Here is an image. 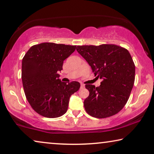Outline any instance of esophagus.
<instances>
[{
    "mask_svg": "<svg viewBox=\"0 0 154 154\" xmlns=\"http://www.w3.org/2000/svg\"><path fill=\"white\" fill-rule=\"evenodd\" d=\"M81 88L82 89V88H84V87H85V85L84 84H81Z\"/></svg>",
    "mask_w": 154,
    "mask_h": 154,
    "instance_id": "34e87169",
    "label": "esophagus"
}]
</instances>
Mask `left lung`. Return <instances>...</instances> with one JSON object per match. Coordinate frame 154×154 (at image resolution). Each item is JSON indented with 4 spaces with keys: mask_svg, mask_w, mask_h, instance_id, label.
Listing matches in <instances>:
<instances>
[{
    "mask_svg": "<svg viewBox=\"0 0 154 154\" xmlns=\"http://www.w3.org/2000/svg\"><path fill=\"white\" fill-rule=\"evenodd\" d=\"M101 85L86 84L90 92L84 100L89 115L104 119L115 115L125 106L135 80V65L129 51L115 45L77 46Z\"/></svg>",
    "mask_w": 154,
    "mask_h": 154,
    "instance_id": "left-lung-1",
    "label": "left lung"
}]
</instances>
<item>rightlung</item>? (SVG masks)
Masks as SVG:
<instances>
[{
    "label": "right lung",
    "mask_w": 154,
    "mask_h": 154,
    "mask_svg": "<svg viewBox=\"0 0 154 154\" xmlns=\"http://www.w3.org/2000/svg\"><path fill=\"white\" fill-rule=\"evenodd\" d=\"M76 46L45 42L33 45L22 62V81L31 108L46 118H57L66 112L70 96L80 88L77 82H62L58 72Z\"/></svg>",
    "instance_id": "add662e5"
}]
</instances>
